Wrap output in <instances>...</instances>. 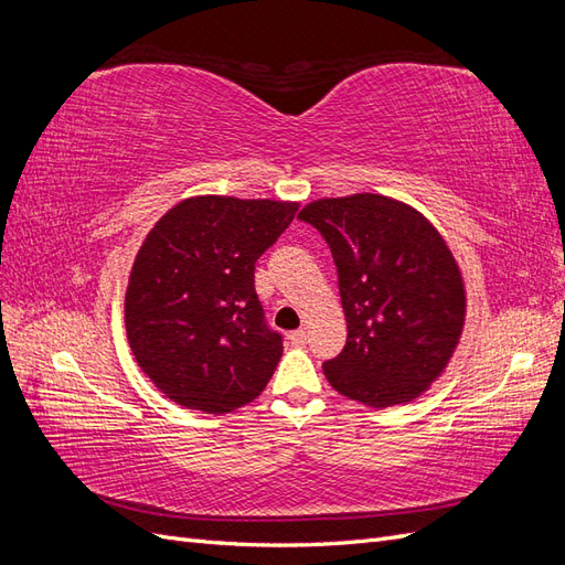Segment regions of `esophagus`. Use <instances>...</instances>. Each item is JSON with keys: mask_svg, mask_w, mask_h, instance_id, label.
<instances>
[{"mask_svg": "<svg viewBox=\"0 0 565 565\" xmlns=\"http://www.w3.org/2000/svg\"><path fill=\"white\" fill-rule=\"evenodd\" d=\"M289 341H292L295 347H303L306 344V330H295L292 334H289Z\"/></svg>", "mask_w": 565, "mask_h": 565, "instance_id": "1", "label": "esophagus"}]
</instances>
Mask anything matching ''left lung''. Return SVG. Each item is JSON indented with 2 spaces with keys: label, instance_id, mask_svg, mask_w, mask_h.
<instances>
[{
  "label": "left lung",
  "instance_id": "1",
  "mask_svg": "<svg viewBox=\"0 0 565 565\" xmlns=\"http://www.w3.org/2000/svg\"><path fill=\"white\" fill-rule=\"evenodd\" d=\"M299 218L330 245L349 330L324 377L367 407L413 403L465 332L467 287L446 237L413 204L380 193L320 198Z\"/></svg>",
  "mask_w": 565,
  "mask_h": 565
}]
</instances>
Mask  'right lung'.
I'll list each match as a JSON object with an SVG mask.
<instances>
[{"instance_id": "right-lung-1", "label": "right lung", "mask_w": 565, "mask_h": 565, "mask_svg": "<svg viewBox=\"0 0 565 565\" xmlns=\"http://www.w3.org/2000/svg\"><path fill=\"white\" fill-rule=\"evenodd\" d=\"M299 202L193 195L136 254L125 324L136 363L160 393L207 415L266 388L282 355L254 289V264L292 224Z\"/></svg>"}]
</instances>
